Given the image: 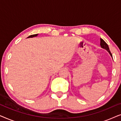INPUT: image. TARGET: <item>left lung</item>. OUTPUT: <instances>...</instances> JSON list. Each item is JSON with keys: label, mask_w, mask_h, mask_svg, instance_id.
Wrapping results in <instances>:
<instances>
[{"label": "left lung", "mask_w": 121, "mask_h": 121, "mask_svg": "<svg viewBox=\"0 0 121 121\" xmlns=\"http://www.w3.org/2000/svg\"><path fill=\"white\" fill-rule=\"evenodd\" d=\"M100 46H101V48H102L105 49L106 50H107V51H108V53L111 55V56L112 57V55L111 53V52H110V49H109L108 44H107L102 39H100Z\"/></svg>", "instance_id": "left-lung-1"}]
</instances>
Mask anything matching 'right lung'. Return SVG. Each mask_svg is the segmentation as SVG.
Masks as SVG:
<instances>
[{"label": "right lung", "instance_id": "right-lung-1", "mask_svg": "<svg viewBox=\"0 0 121 121\" xmlns=\"http://www.w3.org/2000/svg\"><path fill=\"white\" fill-rule=\"evenodd\" d=\"M38 34H35V35H30L27 38H30V37H36V36H37Z\"/></svg>", "mask_w": 121, "mask_h": 121}]
</instances>
